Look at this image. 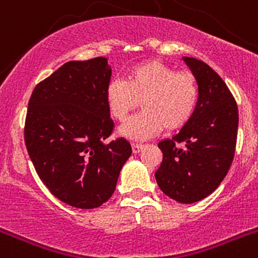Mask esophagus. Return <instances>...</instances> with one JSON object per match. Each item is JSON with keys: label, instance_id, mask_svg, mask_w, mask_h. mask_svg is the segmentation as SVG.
<instances>
[{"label": "esophagus", "instance_id": "esophagus-1", "mask_svg": "<svg viewBox=\"0 0 258 258\" xmlns=\"http://www.w3.org/2000/svg\"><path fill=\"white\" fill-rule=\"evenodd\" d=\"M143 149V145H141V143H133L132 145V150H133L134 154H138L140 151H142Z\"/></svg>", "mask_w": 258, "mask_h": 258}]
</instances>
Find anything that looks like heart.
Returning a JSON list of instances; mask_svg holds the SVG:
<instances>
[{
    "mask_svg": "<svg viewBox=\"0 0 258 258\" xmlns=\"http://www.w3.org/2000/svg\"><path fill=\"white\" fill-rule=\"evenodd\" d=\"M106 104L116 121H125L138 106L142 111L121 127L133 140H147L163 131H177L197 111L200 89L188 71H175L159 60H145L127 70L125 80L111 79Z\"/></svg>",
    "mask_w": 258,
    "mask_h": 258,
    "instance_id": "obj_1",
    "label": "heart"
}]
</instances>
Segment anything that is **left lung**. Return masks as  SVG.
<instances>
[{"mask_svg":"<svg viewBox=\"0 0 258 258\" xmlns=\"http://www.w3.org/2000/svg\"><path fill=\"white\" fill-rule=\"evenodd\" d=\"M183 60L199 84V103L178 134L157 145L163 161L155 178L165 195L191 204L211 195L226 177L235 155L239 116L235 98L220 75L199 59Z\"/></svg>","mask_w":258,"mask_h":258,"instance_id":"left-lung-1","label":"left lung"}]
</instances>
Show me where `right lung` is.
I'll use <instances>...</instances> for the list:
<instances>
[{"label": "right lung", "mask_w": 258, "mask_h": 258, "mask_svg": "<svg viewBox=\"0 0 258 258\" xmlns=\"http://www.w3.org/2000/svg\"><path fill=\"white\" fill-rule=\"evenodd\" d=\"M111 74L103 56L67 61L28 102L24 141L36 172L54 197L76 208L106 203L132 155L124 138L107 142L115 127L104 97Z\"/></svg>", "instance_id": "obj_1"}]
</instances>
